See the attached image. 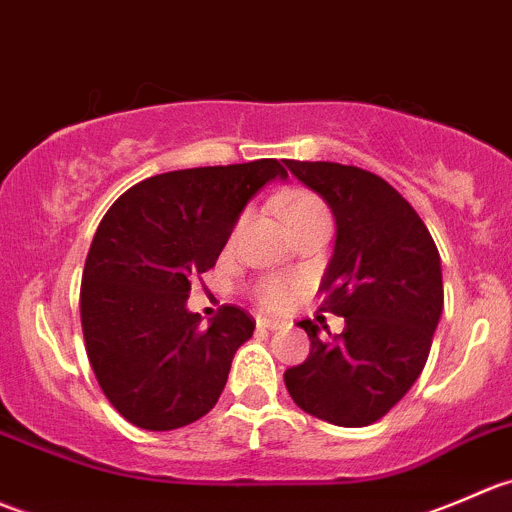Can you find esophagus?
Wrapping results in <instances>:
<instances>
[{"mask_svg": "<svg viewBox=\"0 0 512 512\" xmlns=\"http://www.w3.org/2000/svg\"><path fill=\"white\" fill-rule=\"evenodd\" d=\"M256 326L263 328V331H278V328H283L286 323L276 321V318H256Z\"/></svg>", "mask_w": 512, "mask_h": 512, "instance_id": "34e87169", "label": "esophagus"}]
</instances>
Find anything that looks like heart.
<instances>
[{
	"instance_id": "heart-1",
	"label": "heart",
	"mask_w": 512,
	"mask_h": 512,
	"mask_svg": "<svg viewBox=\"0 0 512 512\" xmlns=\"http://www.w3.org/2000/svg\"><path fill=\"white\" fill-rule=\"evenodd\" d=\"M323 209L321 201L316 196L306 194V191H283L278 196V211L286 219V224H291L293 219L303 214H311V211ZM298 291H301V283L293 281V278H268L258 286V303L268 311H283V308L291 306L296 301Z\"/></svg>"
}]
</instances>
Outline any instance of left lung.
<instances>
[{
    "mask_svg": "<svg viewBox=\"0 0 512 512\" xmlns=\"http://www.w3.org/2000/svg\"><path fill=\"white\" fill-rule=\"evenodd\" d=\"M283 164L331 206L336 246L321 311L346 318L331 341L308 318L298 323L311 353L283 381L301 411L333 426H371L411 391L428 361L443 311L438 249L416 209L381 176L333 161Z\"/></svg>",
    "mask_w": 512,
    "mask_h": 512,
    "instance_id": "left-lung-1",
    "label": "left lung"
}]
</instances>
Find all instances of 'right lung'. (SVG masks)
<instances>
[{
    "label": "right lung",
    "instance_id": "add662e5",
    "mask_svg": "<svg viewBox=\"0 0 512 512\" xmlns=\"http://www.w3.org/2000/svg\"><path fill=\"white\" fill-rule=\"evenodd\" d=\"M276 176H288L276 159L169 171L131 186L101 219L79 296L86 356L104 396L136 428L189 426L219 401L256 321L224 306L201 328L186 298L251 196Z\"/></svg>",
    "mask_w": 512,
    "mask_h": 512
}]
</instances>
